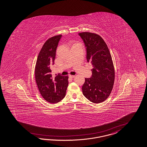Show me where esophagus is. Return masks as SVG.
Returning a JSON list of instances; mask_svg holds the SVG:
<instances>
[{
  "label": "esophagus",
  "mask_w": 147,
  "mask_h": 147,
  "mask_svg": "<svg viewBox=\"0 0 147 147\" xmlns=\"http://www.w3.org/2000/svg\"><path fill=\"white\" fill-rule=\"evenodd\" d=\"M69 77L71 78H74L75 77V76H71V75H69Z\"/></svg>",
  "instance_id": "esophagus-1"
}]
</instances>
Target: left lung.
I'll list each match as a JSON object with an SVG mask.
<instances>
[{
    "label": "left lung",
    "instance_id": "left-lung-1",
    "mask_svg": "<svg viewBox=\"0 0 147 147\" xmlns=\"http://www.w3.org/2000/svg\"><path fill=\"white\" fill-rule=\"evenodd\" d=\"M86 48L87 60L93 66L92 74L85 78L82 89L84 95L94 103L107 99L111 94L115 81V69L111 54L107 44L95 33H79Z\"/></svg>",
    "mask_w": 147,
    "mask_h": 147
}]
</instances>
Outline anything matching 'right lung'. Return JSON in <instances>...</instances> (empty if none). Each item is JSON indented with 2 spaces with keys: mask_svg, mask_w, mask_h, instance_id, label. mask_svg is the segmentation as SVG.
<instances>
[{
  "mask_svg": "<svg viewBox=\"0 0 147 147\" xmlns=\"http://www.w3.org/2000/svg\"><path fill=\"white\" fill-rule=\"evenodd\" d=\"M61 35L48 39L41 49L37 59L35 74L36 84L44 99L56 103L65 97L67 88L68 76H52L51 67L54 64L56 49Z\"/></svg>",
  "mask_w": 147,
  "mask_h": 147,
  "instance_id": "obj_1",
  "label": "right lung"
}]
</instances>
